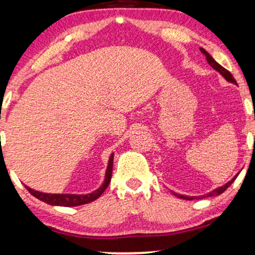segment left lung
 <instances>
[{"label":"left lung","instance_id":"left-lung-1","mask_svg":"<svg viewBox=\"0 0 255 255\" xmlns=\"http://www.w3.org/2000/svg\"><path fill=\"white\" fill-rule=\"evenodd\" d=\"M200 51H201V53H202V54L206 56V59H207V61H208V64L212 66L213 68H214L215 71H218L220 74L222 75V77L225 78L226 80L227 81H229V83H232V84H235V85H238L237 84V81H235V79L233 78V75H232V73L229 71H227L226 70V68H224L222 67L221 65L220 64H218V62H216L214 59H213V56L209 54L208 52L207 51H204L203 48H200ZM238 177V175H235L233 178H232L231 181H228L227 183H226L225 185H222V187H219V188H216V189H214V190H212L210 191V193H207L206 195H202V196H185V195H181V194H177V193H174V191H172V194L175 195V196H177V197H180V199H183V200H199V199H204V197H212V196H218V195H220V194H222L224 193V191L227 189V188L229 187V185H231L232 183H233V182L235 181V178Z\"/></svg>","mask_w":255,"mask_h":255}]
</instances>
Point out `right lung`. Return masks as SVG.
Wrapping results in <instances>:
<instances>
[{
  "mask_svg": "<svg viewBox=\"0 0 255 255\" xmlns=\"http://www.w3.org/2000/svg\"><path fill=\"white\" fill-rule=\"evenodd\" d=\"M112 166H113V153L110 156L108 168L105 171V178H104L103 184L100 185L98 189H96L90 194H49V193H42V191L34 190L31 188L26 187V189L29 193L35 196L36 199H39L42 202H46L51 206H61V207H75V206H81V204H86L92 202V201L97 200L105 191L106 188L109 187L110 182H111L112 177Z\"/></svg>",
  "mask_w": 255,
  "mask_h": 255,
  "instance_id": "add662e5",
  "label": "right lung"
}]
</instances>
